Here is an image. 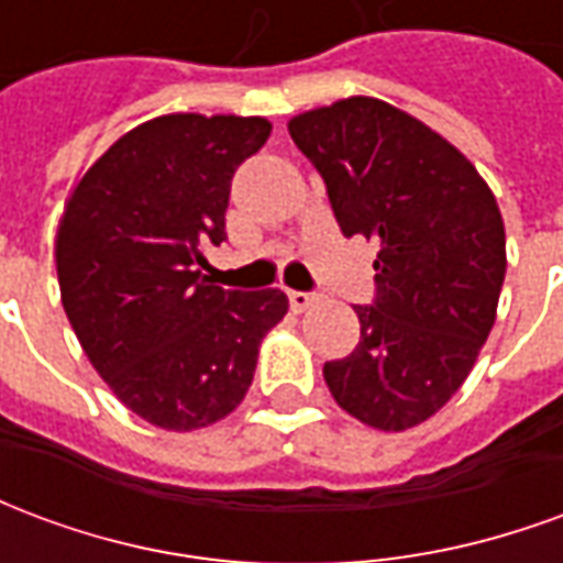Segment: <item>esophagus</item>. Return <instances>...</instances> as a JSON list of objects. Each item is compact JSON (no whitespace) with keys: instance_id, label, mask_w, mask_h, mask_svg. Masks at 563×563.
<instances>
[{"instance_id":"esophagus-1","label":"esophagus","mask_w":563,"mask_h":563,"mask_svg":"<svg viewBox=\"0 0 563 563\" xmlns=\"http://www.w3.org/2000/svg\"><path fill=\"white\" fill-rule=\"evenodd\" d=\"M289 305L295 310H305V307L313 305V292H301V289H289Z\"/></svg>"}]
</instances>
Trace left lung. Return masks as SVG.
<instances>
[{"mask_svg":"<svg viewBox=\"0 0 563 563\" xmlns=\"http://www.w3.org/2000/svg\"><path fill=\"white\" fill-rule=\"evenodd\" d=\"M346 238L379 241L362 338L322 377L379 431L434 416L461 389L495 325L507 238L492 189L446 139L391 104L353 96L295 117Z\"/></svg>","mask_w":563,"mask_h":563,"instance_id":"8db88e82","label":"left lung"}]
</instances>
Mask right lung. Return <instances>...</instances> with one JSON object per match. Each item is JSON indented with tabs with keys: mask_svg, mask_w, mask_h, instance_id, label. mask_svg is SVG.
Returning a JSON list of instances; mask_svg holds the SVG:
<instances>
[{
	"mask_svg": "<svg viewBox=\"0 0 563 563\" xmlns=\"http://www.w3.org/2000/svg\"><path fill=\"white\" fill-rule=\"evenodd\" d=\"M268 135L262 117H156L84 174L59 222L56 277L84 353L165 431L232 413L289 310L280 289H222L201 274L205 250L225 241L234 172Z\"/></svg>",
	"mask_w": 563,
	"mask_h": 563,
	"instance_id": "1",
	"label": "right lung"
}]
</instances>
